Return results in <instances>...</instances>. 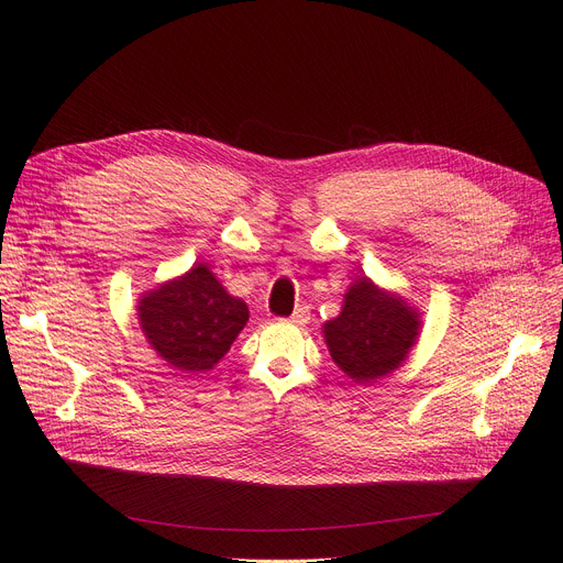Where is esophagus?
Wrapping results in <instances>:
<instances>
[{"mask_svg": "<svg viewBox=\"0 0 563 563\" xmlns=\"http://www.w3.org/2000/svg\"><path fill=\"white\" fill-rule=\"evenodd\" d=\"M287 322H292V324H297V327H301V324H306L308 322V308L306 306H299L292 316L287 318Z\"/></svg>", "mask_w": 563, "mask_h": 563, "instance_id": "obj_1", "label": "esophagus"}]
</instances>
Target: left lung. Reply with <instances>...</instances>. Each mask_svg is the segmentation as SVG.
<instances>
[{"label":"left lung","instance_id":"8db88e82","mask_svg":"<svg viewBox=\"0 0 563 563\" xmlns=\"http://www.w3.org/2000/svg\"><path fill=\"white\" fill-rule=\"evenodd\" d=\"M418 331V313L404 299L360 278L347 289L341 316L324 324V339L345 376L371 383L401 366Z\"/></svg>","mask_w":563,"mask_h":563}]
</instances>
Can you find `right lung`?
<instances>
[{"label":"right lung","instance_id":"right-lung-1","mask_svg":"<svg viewBox=\"0 0 563 563\" xmlns=\"http://www.w3.org/2000/svg\"><path fill=\"white\" fill-rule=\"evenodd\" d=\"M145 339L174 368H213L247 322V306L229 297L203 264L139 301Z\"/></svg>","mask_w":563,"mask_h":563}]
</instances>
